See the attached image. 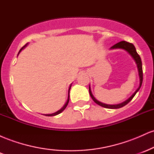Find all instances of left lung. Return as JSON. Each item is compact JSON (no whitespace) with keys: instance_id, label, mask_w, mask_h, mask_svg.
Returning a JSON list of instances; mask_svg holds the SVG:
<instances>
[{"instance_id":"left-lung-1","label":"left lung","mask_w":154,"mask_h":154,"mask_svg":"<svg viewBox=\"0 0 154 154\" xmlns=\"http://www.w3.org/2000/svg\"><path fill=\"white\" fill-rule=\"evenodd\" d=\"M116 48H122L124 49V50L127 51L129 54H130V56H132V59L135 60L136 64H137V70H138V74H139V77H140V85H139V87L136 90L135 93L132 94L130 98H128V100H126L125 101L122 102V103H119V104H115V105H109V104H106V103H103L101 102L98 101V100L95 99V98L93 96V93H92L91 90V87L89 85V93L90 95H91L92 99L94 100V102L95 103H97L98 105L100 106L104 107V108H107V109H119V108H122L123 106H125V105H127L129 102L131 100L133 97L135 96L137 92L139 91L141 85H142V83H143V68H142V61H141V59L140 57V56L137 54V51H136L135 47L134 46L133 44L128 43V42L126 41H121L119 43L115 44V45H113L112 47H111V49H116Z\"/></svg>"}]
</instances>
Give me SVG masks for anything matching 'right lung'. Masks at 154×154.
Returning a JSON list of instances; mask_svg holds the SVG:
<instances>
[{
	"instance_id": "right-lung-1",
	"label": "right lung",
	"mask_w": 154,
	"mask_h": 154,
	"mask_svg": "<svg viewBox=\"0 0 154 154\" xmlns=\"http://www.w3.org/2000/svg\"><path fill=\"white\" fill-rule=\"evenodd\" d=\"M26 45H27V44H26L25 45H24V46H23L22 48L20 49V51H19V54H18V55L19 54V53L21 52V51L22 50L23 48H25L26 46ZM71 87H72V84L70 85V86H69V92H68V98H67V100H66V103L64 104V106H63L61 108V109H60V110H59L58 111H56V112H55V113H54V114H45V116H56V115H57V114H60V113H61L62 112V111L64 110L65 109H66V107L67 106V105H68V103H69V91H70V89H71Z\"/></svg>"
}]
</instances>
